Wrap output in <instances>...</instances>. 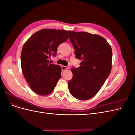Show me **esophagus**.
Listing matches in <instances>:
<instances>
[{
	"instance_id": "34e87169",
	"label": "esophagus",
	"mask_w": 135,
	"mask_h": 135,
	"mask_svg": "<svg viewBox=\"0 0 135 135\" xmlns=\"http://www.w3.org/2000/svg\"><path fill=\"white\" fill-rule=\"evenodd\" d=\"M67 69H68V67L66 66H63V65H62V66H61V69H62V71L65 70Z\"/></svg>"
}]
</instances>
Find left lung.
<instances>
[{
	"mask_svg": "<svg viewBox=\"0 0 135 135\" xmlns=\"http://www.w3.org/2000/svg\"><path fill=\"white\" fill-rule=\"evenodd\" d=\"M69 33L75 57L81 60L80 66L71 69L69 90L77 99L88 100L99 92L111 71L112 48L99 35L72 31Z\"/></svg>",
	"mask_w": 135,
	"mask_h": 135,
	"instance_id": "8db88e82",
	"label": "left lung"
}]
</instances>
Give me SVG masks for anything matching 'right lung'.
<instances>
[{
  "label": "right lung",
  "instance_id": "obj_1",
  "mask_svg": "<svg viewBox=\"0 0 135 135\" xmlns=\"http://www.w3.org/2000/svg\"><path fill=\"white\" fill-rule=\"evenodd\" d=\"M69 38L66 30L44 28L32 34L23 44L21 64L31 89L39 95L51 93L61 78V68L48 59L57 54V47Z\"/></svg>",
  "mask_w": 135,
  "mask_h": 135
}]
</instances>
